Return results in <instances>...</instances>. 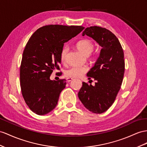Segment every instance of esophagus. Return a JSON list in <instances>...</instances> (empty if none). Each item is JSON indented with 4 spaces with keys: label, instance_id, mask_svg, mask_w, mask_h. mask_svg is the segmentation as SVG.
Instances as JSON below:
<instances>
[{
    "label": "esophagus",
    "instance_id": "obj_1",
    "mask_svg": "<svg viewBox=\"0 0 147 147\" xmlns=\"http://www.w3.org/2000/svg\"><path fill=\"white\" fill-rule=\"evenodd\" d=\"M73 80V78H67V79H66V80H67V82H70V81H71Z\"/></svg>",
    "mask_w": 147,
    "mask_h": 147
}]
</instances>
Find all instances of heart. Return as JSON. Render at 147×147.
Returning <instances> with one entry per match:
<instances>
[{
    "mask_svg": "<svg viewBox=\"0 0 147 147\" xmlns=\"http://www.w3.org/2000/svg\"><path fill=\"white\" fill-rule=\"evenodd\" d=\"M76 47L78 50L82 54L88 56L93 51L94 48V44L91 40L84 39L79 41L76 43ZM69 48L67 47H64L60 53V59L63 63H66V55ZM88 71V67L86 66H73L66 70L65 74L67 78H80Z\"/></svg>",
    "mask_w": 147,
    "mask_h": 147,
    "instance_id": "b5f03b06",
    "label": "heart"
}]
</instances>
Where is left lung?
<instances>
[{
    "label": "left lung",
    "instance_id": "left-lung-1",
    "mask_svg": "<svg viewBox=\"0 0 147 147\" xmlns=\"http://www.w3.org/2000/svg\"><path fill=\"white\" fill-rule=\"evenodd\" d=\"M85 35L92 38L102 48L87 74L89 80L94 79L95 86L83 82L78 97L89 111L102 114L114 102L121 87L125 71L124 53L117 38L106 28L88 27L82 33V36Z\"/></svg>",
    "mask_w": 147,
    "mask_h": 147
}]
</instances>
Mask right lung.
<instances>
[{
  "label": "right lung",
  "mask_w": 147,
  "mask_h": 147,
  "mask_svg": "<svg viewBox=\"0 0 147 147\" xmlns=\"http://www.w3.org/2000/svg\"><path fill=\"white\" fill-rule=\"evenodd\" d=\"M84 29L82 26L49 25L38 29L28 40L20 67V84L26 104L36 114H47L57 105L66 80L52 81L50 77L54 70H60L64 43Z\"/></svg>",
  "instance_id": "obj_1"
}]
</instances>
